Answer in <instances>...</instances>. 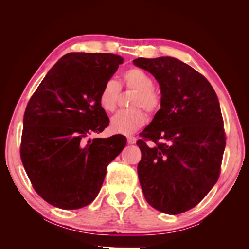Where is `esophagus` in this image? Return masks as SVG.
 <instances>
[{
  "label": "esophagus",
  "instance_id": "esophagus-1",
  "mask_svg": "<svg viewBox=\"0 0 249 249\" xmlns=\"http://www.w3.org/2000/svg\"><path fill=\"white\" fill-rule=\"evenodd\" d=\"M126 139H127V143H129V144H134V143H136V140H137L135 136H127Z\"/></svg>",
  "mask_w": 249,
  "mask_h": 249
}]
</instances>
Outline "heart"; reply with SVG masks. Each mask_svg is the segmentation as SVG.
Here are the masks:
<instances>
[{"label": "heart", "instance_id": "b5f03b06", "mask_svg": "<svg viewBox=\"0 0 249 249\" xmlns=\"http://www.w3.org/2000/svg\"><path fill=\"white\" fill-rule=\"evenodd\" d=\"M122 84L113 79L104 83L99 93V104L107 113L114 112L120 95V87L133 90V95L127 110L117 112L111 119V130L118 134H132L146 123L145 110L148 114H157L162 106V96L154 88V79L139 67L126 70L122 77Z\"/></svg>", "mask_w": 249, "mask_h": 249}]
</instances>
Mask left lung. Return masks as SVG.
<instances>
[{"mask_svg":"<svg viewBox=\"0 0 249 249\" xmlns=\"http://www.w3.org/2000/svg\"><path fill=\"white\" fill-rule=\"evenodd\" d=\"M133 62L153 74L162 94L161 109L137 140L143 194L160 212L184 213L203 199L220 176L227 137L218 97L201 73L177 58Z\"/></svg>","mask_w":249,"mask_h":249,"instance_id":"obj_1","label":"left lung"}]
</instances>
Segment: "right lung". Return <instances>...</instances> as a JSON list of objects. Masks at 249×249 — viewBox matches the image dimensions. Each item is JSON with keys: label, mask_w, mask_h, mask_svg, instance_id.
<instances>
[{"label": "right lung", "mask_w": 249, "mask_h": 249, "mask_svg": "<svg viewBox=\"0 0 249 249\" xmlns=\"http://www.w3.org/2000/svg\"><path fill=\"white\" fill-rule=\"evenodd\" d=\"M124 63L113 54L70 53L52 67L24 115L20 159L34 190L50 205L76 210L99 194L123 135L87 140L109 125L99 104L104 83Z\"/></svg>", "instance_id": "add662e5"}]
</instances>
